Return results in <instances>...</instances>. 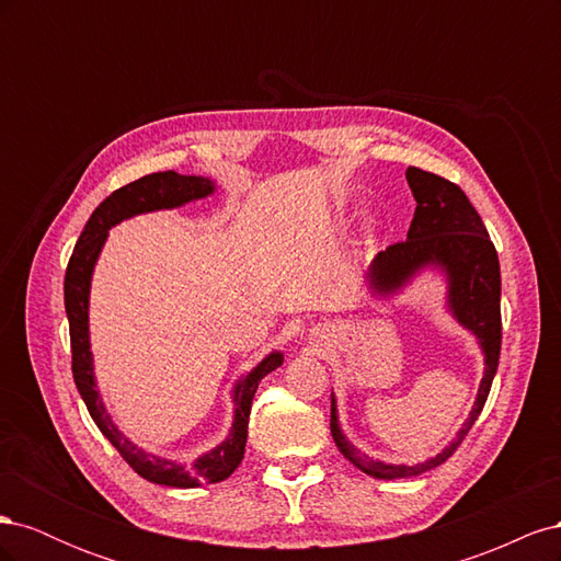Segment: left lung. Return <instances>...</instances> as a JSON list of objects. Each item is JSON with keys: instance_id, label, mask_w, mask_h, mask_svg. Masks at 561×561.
Returning <instances> with one entry per match:
<instances>
[{"instance_id": "1", "label": "left lung", "mask_w": 561, "mask_h": 561, "mask_svg": "<svg viewBox=\"0 0 561 561\" xmlns=\"http://www.w3.org/2000/svg\"><path fill=\"white\" fill-rule=\"evenodd\" d=\"M407 182H410V190L416 198L414 219L410 231H407V239L388 245L371 262L367 274L369 287L379 295H388L402 287L419 268L428 264L443 266L449 278V309L482 344L484 377L472 412L454 443L443 454L419 466H386L348 445V439L339 431L332 396L330 431L339 451L355 468L379 480L414 478V474L428 472L447 461L482 414L501 355V266L482 217L472 208L461 186L445 178L410 165L407 168Z\"/></svg>"}]
</instances>
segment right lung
Returning a JSON list of instances; mask_svg holds the SVG:
<instances>
[{
	"label": "right lung",
	"mask_w": 561,
	"mask_h": 561,
	"mask_svg": "<svg viewBox=\"0 0 561 561\" xmlns=\"http://www.w3.org/2000/svg\"><path fill=\"white\" fill-rule=\"evenodd\" d=\"M213 182L206 178L194 175H178L175 171L165 173H151L140 180H135L122 190L112 192L100 206L93 210L91 219L83 227L79 241L70 262L65 271V311L70 320V344H72V377L77 383L79 396L87 402V410L95 426L100 428L110 443L122 454L124 461L140 474V478L178 486V489H192L198 484H213L222 482L229 474L239 468L245 454V439H248V421H250V407L252 398L257 393L260 381L283 365L280 353H271L257 367L236 383L233 402H236V416L229 437L222 445L213 451L203 454L192 466H180L168 458H159L154 454H147L135 447L130 439H126L112 423L110 414L105 412V404L100 400L93 379V358L89 346V290H91V274L100 250L107 239V229L126 217L151 213L161 208H178L182 203H190L194 198H203L213 194Z\"/></svg>",
	"instance_id": "add662e5"
}]
</instances>
